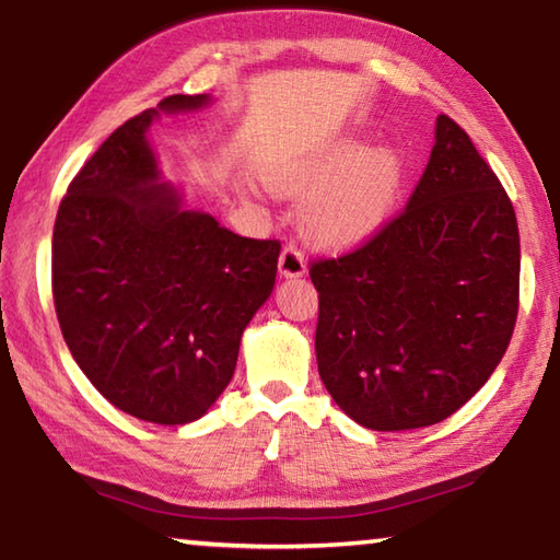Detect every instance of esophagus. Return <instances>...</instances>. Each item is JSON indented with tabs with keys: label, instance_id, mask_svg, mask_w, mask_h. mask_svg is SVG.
<instances>
[{
	"label": "esophagus",
	"instance_id": "obj_1",
	"mask_svg": "<svg viewBox=\"0 0 560 560\" xmlns=\"http://www.w3.org/2000/svg\"><path fill=\"white\" fill-rule=\"evenodd\" d=\"M279 273L283 279H296V277H303V273H306V264H303L301 252L293 244L283 246V252L279 257Z\"/></svg>",
	"mask_w": 560,
	"mask_h": 560
}]
</instances>
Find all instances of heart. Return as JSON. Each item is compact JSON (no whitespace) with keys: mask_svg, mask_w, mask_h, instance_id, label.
<instances>
[{"mask_svg":"<svg viewBox=\"0 0 560 560\" xmlns=\"http://www.w3.org/2000/svg\"><path fill=\"white\" fill-rule=\"evenodd\" d=\"M402 177L400 150L368 148L360 138H338L273 167L269 185L287 200H303L299 226L311 244L326 252H346L371 240L385 224Z\"/></svg>","mask_w":560,"mask_h":560,"instance_id":"b5f03b06","label":"heart"}]
</instances>
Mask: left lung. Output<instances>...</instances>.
<instances>
[{
  "instance_id": "left-lung-1",
  "label": "left lung",
  "mask_w": 560,
  "mask_h": 560,
  "mask_svg": "<svg viewBox=\"0 0 560 560\" xmlns=\"http://www.w3.org/2000/svg\"><path fill=\"white\" fill-rule=\"evenodd\" d=\"M518 271L509 195L467 132L440 116L405 212L360 249L311 267L326 390L368 430L442 422L504 358Z\"/></svg>"
}]
</instances>
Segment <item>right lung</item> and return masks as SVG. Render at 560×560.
Masks as SVG:
<instances>
[{"label": "right lung", "mask_w": 560, "mask_h": 560, "mask_svg": "<svg viewBox=\"0 0 560 560\" xmlns=\"http://www.w3.org/2000/svg\"><path fill=\"white\" fill-rule=\"evenodd\" d=\"M167 96L113 130L73 177L54 224V306L83 375L118 410L200 420L230 385L244 328L277 281L281 244L185 207L148 130L210 106Z\"/></svg>", "instance_id": "obj_1"}]
</instances>
